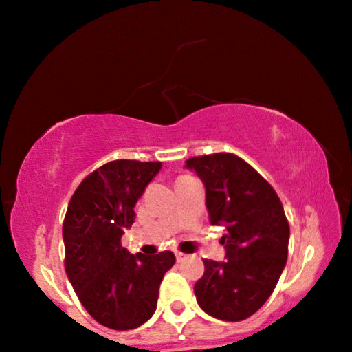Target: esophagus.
Wrapping results in <instances>:
<instances>
[{
	"mask_svg": "<svg viewBox=\"0 0 352 352\" xmlns=\"http://www.w3.org/2000/svg\"><path fill=\"white\" fill-rule=\"evenodd\" d=\"M176 261H177V262L186 261V256H184V254H181V252H176Z\"/></svg>",
	"mask_w": 352,
	"mask_h": 352,
	"instance_id": "obj_1",
	"label": "esophagus"
}]
</instances>
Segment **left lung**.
Instances as JSON below:
<instances>
[{"mask_svg":"<svg viewBox=\"0 0 352 352\" xmlns=\"http://www.w3.org/2000/svg\"><path fill=\"white\" fill-rule=\"evenodd\" d=\"M206 187L212 226L227 228L221 238L226 262L205 258L195 297L212 318L238 322L252 316L276 287L287 261L289 222L278 193L254 168L230 152L187 160Z\"/></svg>","mask_w":352,"mask_h":352,"instance_id":"8db88e82","label":"left lung"}]
</instances>
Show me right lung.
<instances>
[{"mask_svg":"<svg viewBox=\"0 0 352 352\" xmlns=\"http://www.w3.org/2000/svg\"><path fill=\"white\" fill-rule=\"evenodd\" d=\"M162 162L113 160L85 176L63 221L65 270L76 295L96 322L136 329L154 314L164 274L175 254H130L122 246L133 208Z\"/></svg>","mask_w":352,"mask_h":352,"instance_id":"obj_1","label":"right lung"}]
</instances>
